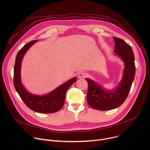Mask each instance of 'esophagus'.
I'll return each mask as SVG.
<instances>
[{
    "instance_id": "1",
    "label": "esophagus",
    "mask_w": 150,
    "mask_h": 150,
    "mask_svg": "<svg viewBox=\"0 0 150 150\" xmlns=\"http://www.w3.org/2000/svg\"><path fill=\"white\" fill-rule=\"evenodd\" d=\"M85 76H86V74H85V73L84 72H80L79 73L78 76L79 78H84L85 77Z\"/></svg>"
}]
</instances>
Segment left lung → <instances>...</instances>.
<instances>
[{"instance_id": "1", "label": "left lung", "mask_w": 150, "mask_h": 150, "mask_svg": "<svg viewBox=\"0 0 150 150\" xmlns=\"http://www.w3.org/2000/svg\"><path fill=\"white\" fill-rule=\"evenodd\" d=\"M115 42L114 53L124 62L125 68L122 79L115 89L108 91L89 78L87 100L92 108L101 110H109L121 105L130 91L135 75V57L131 47L122 39L113 37Z\"/></svg>"}]
</instances>
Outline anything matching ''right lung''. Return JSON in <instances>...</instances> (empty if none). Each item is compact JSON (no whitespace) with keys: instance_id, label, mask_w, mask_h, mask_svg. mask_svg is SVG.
<instances>
[{"instance_id":"1","label":"right lung","mask_w":150,"mask_h":150,"mask_svg":"<svg viewBox=\"0 0 150 150\" xmlns=\"http://www.w3.org/2000/svg\"><path fill=\"white\" fill-rule=\"evenodd\" d=\"M37 41V40H33L28 42L17 53L14 66V87L21 98L31 110L40 113H55L63 107L65 103L66 93L76 81V78H72L45 96L34 95L27 91L21 83V63L26 52Z\"/></svg>"}]
</instances>
